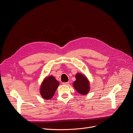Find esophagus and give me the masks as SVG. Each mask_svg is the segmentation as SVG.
Masks as SVG:
<instances>
[{
  "label": "esophagus",
  "instance_id": "obj_1",
  "mask_svg": "<svg viewBox=\"0 0 133 133\" xmlns=\"http://www.w3.org/2000/svg\"><path fill=\"white\" fill-rule=\"evenodd\" d=\"M69 83V82H63V83H62V84H63V85H68Z\"/></svg>",
  "mask_w": 133,
  "mask_h": 133
}]
</instances>
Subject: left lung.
<instances>
[{
	"instance_id": "8db88e82",
	"label": "left lung",
	"mask_w": 133,
	"mask_h": 133,
	"mask_svg": "<svg viewBox=\"0 0 133 133\" xmlns=\"http://www.w3.org/2000/svg\"><path fill=\"white\" fill-rule=\"evenodd\" d=\"M76 80L73 82V86L76 91L82 95H87L90 91V82L88 78L80 73L75 75Z\"/></svg>"
}]
</instances>
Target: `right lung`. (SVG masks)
Here are the masks:
<instances>
[{"label":"right lung","mask_w":133,"mask_h":133,"mask_svg":"<svg viewBox=\"0 0 133 133\" xmlns=\"http://www.w3.org/2000/svg\"><path fill=\"white\" fill-rule=\"evenodd\" d=\"M59 84V82L53 75L45 77L40 88L41 96L45 99L51 98L54 95Z\"/></svg>","instance_id":"add662e5"}]
</instances>
